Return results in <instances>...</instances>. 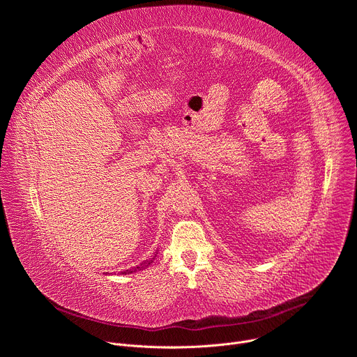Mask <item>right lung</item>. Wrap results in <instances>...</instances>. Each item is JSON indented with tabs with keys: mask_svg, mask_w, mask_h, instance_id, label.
<instances>
[{
	"mask_svg": "<svg viewBox=\"0 0 357 357\" xmlns=\"http://www.w3.org/2000/svg\"><path fill=\"white\" fill-rule=\"evenodd\" d=\"M157 251H155V254H154V257H152L151 260H145V261H142L139 266H135V267H132V268H130V270H126V271H123V273H120V274H131V273H135V271H139V270H144L145 267H148L152 261L155 260V257H157Z\"/></svg>",
	"mask_w": 357,
	"mask_h": 357,
	"instance_id": "obj_1",
	"label": "right lung"
}]
</instances>
